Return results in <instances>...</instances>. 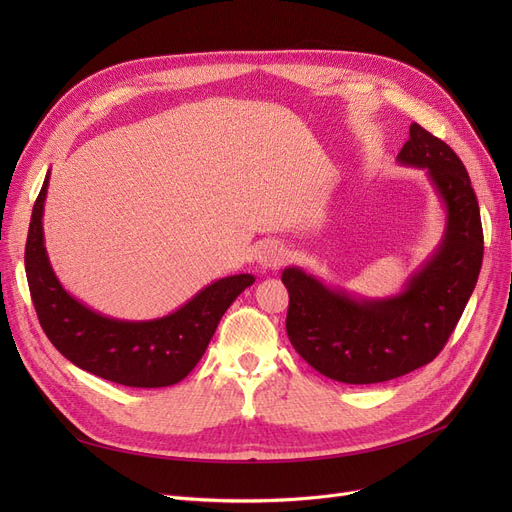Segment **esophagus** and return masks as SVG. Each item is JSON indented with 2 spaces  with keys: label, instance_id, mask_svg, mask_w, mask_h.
Wrapping results in <instances>:
<instances>
[{
  "label": "esophagus",
  "instance_id": "34e87169",
  "mask_svg": "<svg viewBox=\"0 0 512 512\" xmlns=\"http://www.w3.org/2000/svg\"><path fill=\"white\" fill-rule=\"evenodd\" d=\"M288 257V251L284 245H280L278 240H267L259 247L257 253V263L263 267V270H278L280 265H284Z\"/></svg>",
  "mask_w": 512,
  "mask_h": 512
}]
</instances>
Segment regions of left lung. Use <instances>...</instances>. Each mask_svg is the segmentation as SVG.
Masks as SVG:
<instances>
[{
	"mask_svg": "<svg viewBox=\"0 0 512 512\" xmlns=\"http://www.w3.org/2000/svg\"><path fill=\"white\" fill-rule=\"evenodd\" d=\"M396 161L425 172L446 213L436 251L405 288L367 299L297 265L282 272L294 351L336 382H388L434 361L459 324L481 270L479 205L459 155L413 122Z\"/></svg>",
	"mask_w": 512,
	"mask_h": 512,
	"instance_id": "1",
	"label": "left lung"
}]
</instances>
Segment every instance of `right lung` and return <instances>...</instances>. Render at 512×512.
Returning <instances> with one entry per match:
<instances>
[{"label": "right lung", "instance_id": "add662e5", "mask_svg": "<svg viewBox=\"0 0 512 512\" xmlns=\"http://www.w3.org/2000/svg\"><path fill=\"white\" fill-rule=\"evenodd\" d=\"M47 186L49 172L33 207L24 267L51 344L76 367L122 386L164 388L182 382L203 357L222 315L255 276L215 280L164 317L134 321L103 315L72 297L49 263L43 234Z\"/></svg>", "mask_w": 512, "mask_h": 512}]
</instances>
